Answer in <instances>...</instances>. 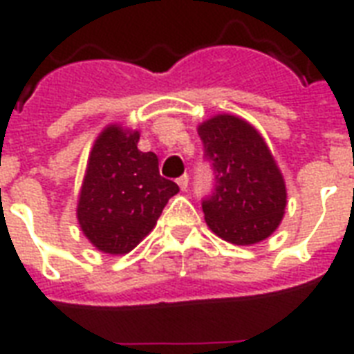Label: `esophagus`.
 I'll return each instance as SVG.
<instances>
[{
    "label": "esophagus",
    "instance_id": "esophagus-1",
    "mask_svg": "<svg viewBox=\"0 0 354 354\" xmlns=\"http://www.w3.org/2000/svg\"><path fill=\"white\" fill-rule=\"evenodd\" d=\"M178 185H180V189H182V191H187V187H189V176H187V174H183V176L178 178Z\"/></svg>",
    "mask_w": 354,
    "mask_h": 354
}]
</instances>
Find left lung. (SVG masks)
I'll return each mask as SVG.
<instances>
[{"instance_id":"obj_1","label":"left lung","mask_w":354,"mask_h":354,"mask_svg":"<svg viewBox=\"0 0 354 354\" xmlns=\"http://www.w3.org/2000/svg\"><path fill=\"white\" fill-rule=\"evenodd\" d=\"M215 189L202 209L211 232L236 246L268 239L283 221L286 187L263 136L244 119L218 113L198 127Z\"/></svg>"}]
</instances>
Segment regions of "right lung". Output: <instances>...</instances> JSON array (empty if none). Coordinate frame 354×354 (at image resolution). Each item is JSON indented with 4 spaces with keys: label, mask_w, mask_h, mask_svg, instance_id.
<instances>
[{
    "label": "right lung",
    "mask_w": 354,
    "mask_h": 354,
    "mask_svg": "<svg viewBox=\"0 0 354 354\" xmlns=\"http://www.w3.org/2000/svg\"><path fill=\"white\" fill-rule=\"evenodd\" d=\"M138 141V130L108 124L93 143L80 187V230L97 250L110 255L132 252L180 191L160 176L158 156L141 152Z\"/></svg>",
    "instance_id": "add662e5"
}]
</instances>
